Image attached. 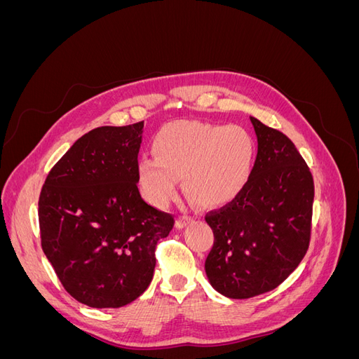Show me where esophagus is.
Instances as JSON below:
<instances>
[{"label":"esophagus","mask_w":359,"mask_h":359,"mask_svg":"<svg viewBox=\"0 0 359 359\" xmlns=\"http://www.w3.org/2000/svg\"><path fill=\"white\" fill-rule=\"evenodd\" d=\"M193 222V219L191 217H189V215H181V217H178V220H177V223H175V226L178 227V229H182V227H186L189 223H191Z\"/></svg>","instance_id":"obj_1"}]
</instances>
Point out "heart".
I'll list each match as a JSON object with an SVG mask.
<instances>
[{"label": "heart", "mask_w": 359, "mask_h": 359, "mask_svg": "<svg viewBox=\"0 0 359 359\" xmlns=\"http://www.w3.org/2000/svg\"><path fill=\"white\" fill-rule=\"evenodd\" d=\"M153 157L137 163L144 196L166 205L184 180V191L199 206L214 208L233 201L252 175L256 147L236 124L175 121L161 127L151 144Z\"/></svg>", "instance_id": "heart-1"}]
</instances>
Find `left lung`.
<instances>
[{
    "instance_id": "left-lung-1",
    "label": "left lung",
    "mask_w": 359,
    "mask_h": 359,
    "mask_svg": "<svg viewBox=\"0 0 359 359\" xmlns=\"http://www.w3.org/2000/svg\"><path fill=\"white\" fill-rule=\"evenodd\" d=\"M257 156L245 189L206 214L214 244L205 260L211 286L247 299L276 289L306 256L314 199L313 177L292 140L250 116Z\"/></svg>"
}]
</instances>
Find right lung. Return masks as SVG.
Returning a JSON list of instances; mask_svg holds the SVG:
<instances>
[{
	"label": "right lung",
	"instance_id": "1",
	"mask_svg": "<svg viewBox=\"0 0 359 359\" xmlns=\"http://www.w3.org/2000/svg\"><path fill=\"white\" fill-rule=\"evenodd\" d=\"M144 121L97 127L70 147L43 184L41 248L70 295L94 309L139 298L156 268V245L173 215L148 205L137 189Z\"/></svg>",
	"mask_w": 359,
	"mask_h": 359
}]
</instances>
